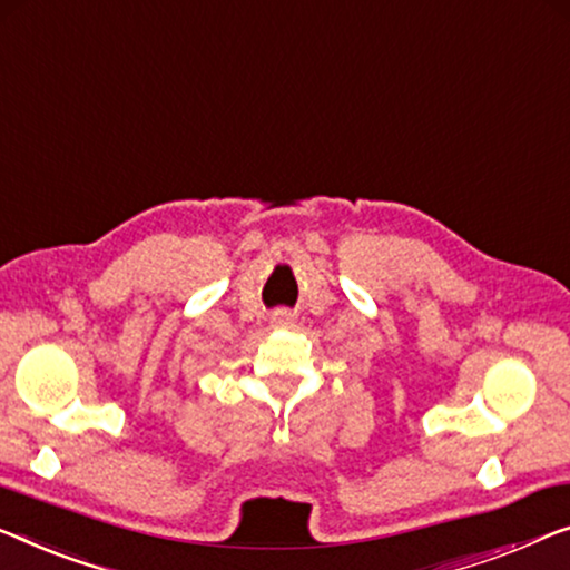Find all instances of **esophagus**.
<instances>
[{
	"label": "esophagus",
	"mask_w": 570,
	"mask_h": 570,
	"mask_svg": "<svg viewBox=\"0 0 570 570\" xmlns=\"http://www.w3.org/2000/svg\"><path fill=\"white\" fill-rule=\"evenodd\" d=\"M292 320H294V314L288 309H276L274 314H271V322H274L276 327H288L292 325Z\"/></svg>",
	"instance_id": "esophagus-1"
}]
</instances>
